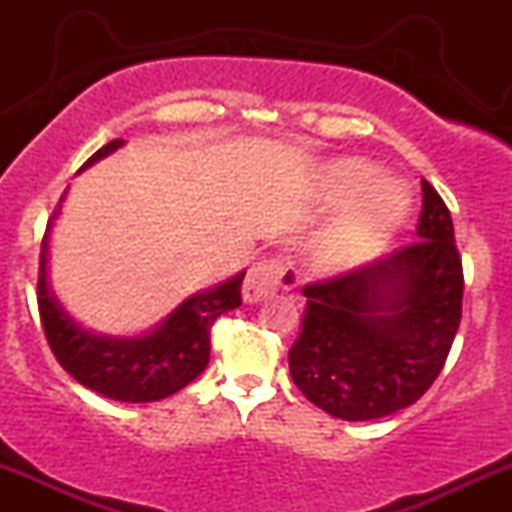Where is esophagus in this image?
Instances as JSON below:
<instances>
[{
	"instance_id": "34e87169",
	"label": "esophagus",
	"mask_w": 512,
	"mask_h": 512,
	"mask_svg": "<svg viewBox=\"0 0 512 512\" xmlns=\"http://www.w3.org/2000/svg\"><path fill=\"white\" fill-rule=\"evenodd\" d=\"M296 281V272L284 257H267V260L252 264L248 276H245L243 298L245 303H260L262 298L272 296L276 291L296 286Z\"/></svg>"
}]
</instances>
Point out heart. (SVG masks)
<instances>
[{"instance_id":"heart-1","label":"heart","mask_w":512,"mask_h":512,"mask_svg":"<svg viewBox=\"0 0 512 512\" xmlns=\"http://www.w3.org/2000/svg\"><path fill=\"white\" fill-rule=\"evenodd\" d=\"M317 187L327 207H342L305 250V264L317 276L368 267L390 248L409 216L407 187L380 178V168L366 158L342 156L325 163Z\"/></svg>"}]
</instances>
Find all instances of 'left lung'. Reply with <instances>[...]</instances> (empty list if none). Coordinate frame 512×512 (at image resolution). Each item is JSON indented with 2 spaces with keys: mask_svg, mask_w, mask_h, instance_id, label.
<instances>
[{
  "mask_svg": "<svg viewBox=\"0 0 512 512\" xmlns=\"http://www.w3.org/2000/svg\"><path fill=\"white\" fill-rule=\"evenodd\" d=\"M416 243L303 289L308 308L289 351L293 383L344 421L409 407L445 366L462 317V260L445 202L421 180Z\"/></svg>",
  "mask_w": 512,
  "mask_h": 512,
  "instance_id": "left-lung-1",
  "label": "left lung"
}]
</instances>
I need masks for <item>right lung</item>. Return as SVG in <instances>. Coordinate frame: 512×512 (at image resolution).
I'll list each match as a JSON object with an SVG mask.
<instances>
[{
    "mask_svg": "<svg viewBox=\"0 0 512 512\" xmlns=\"http://www.w3.org/2000/svg\"><path fill=\"white\" fill-rule=\"evenodd\" d=\"M125 146V139L105 144L84 168L103 161ZM60 207L48 223L40 245L38 274V310L45 337L60 366L88 390L117 399V402H158L190 385L209 363V332L214 320L240 305V284L245 272L187 296L178 308L158 320L142 334H103L76 322L60 303L48 281V252L52 223L60 216Z\"/></svg>",
    "mask_w": 512,
    "mask_h": 512,
    "instance_id": "add662e5",
    "label": "right lung"
}]
</instances>
